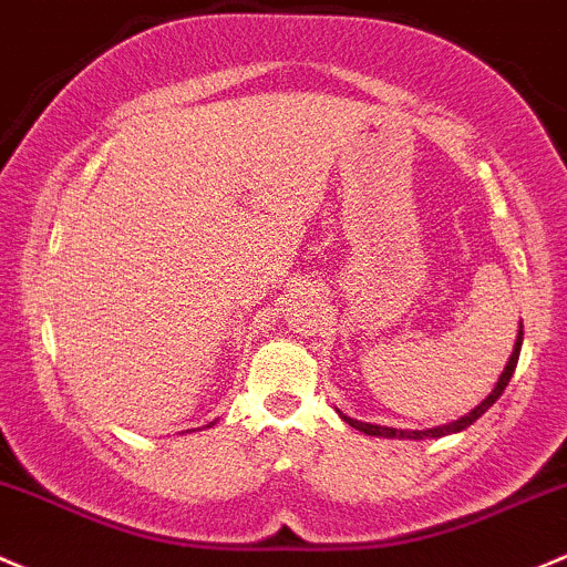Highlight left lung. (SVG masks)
<instances>
[{"label":"left lung","instance_id":"8db88e82","mask_svg":"<svg viewBox=\"0 0 567 567\" xmlns=\"http://www.w3.org/2000/svg\"><path fill=\"white\" fill-rule=\"evenodd\" d=\"M522 323H519V337H516L514 342V353H511L508 363H505L503 374L497 378V383H494V389L488 391V396L484 402L478 404V408H473L470 413H464L462 419L451 421V424H443V426H432V429H393V426H378V424H367V421H355L350 419V415H344L342 410H337L339 419L348 421L350 426L359 429V432L369 434V437H389V440H429V437H445V434H456L462 432V429H467L470 424H475V421L481 419V415L486 413L488 408H492L494 402H497L499 396H503L505 385L511 383V378H514V369H516V361H519V353H522Z\"/></svg>","mask_w":567,"mask_h":567}]
</instances>
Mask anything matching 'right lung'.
<instances>
[{"mask_svg": "<svg viewBox=\"0 0 567 567\" xmlns=\"http://www.w3.org/2000/svg\"><path fill=\"white\" fill-rule=\"evenodd\" d=\"M208 426H212V424H208Z\"/></svg>", "mask_w": 567, "mask_h": 567, "instance_id": "right-lung-1", "label": "right lung"}]
</instances>
